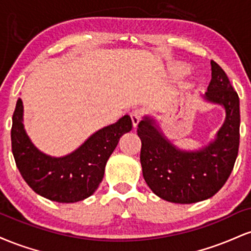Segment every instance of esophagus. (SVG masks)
<instances>
[{"label":"esophagus","mask_w":251,"mask_h":251,"mask_svg":"<svg viewBox=\"0 0 251 251\" xmlns=\"http://www.w3.org/2000/svg\"><path fill=\"white\" fill-rule=\"evenodd\" d=\"M142 117H143V112L140 111V109H134V111L131 112V119L134 127H137L138 124H139L140 120H142Z\"/></svg>","instance_id":"obj_1"}]
</instances>
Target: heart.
Instances as JSON below:
<instances>
[{
  "label": "heart",
  "instance_id": "obj_1",
  "mask_svg": "<svg viewBox=\"0 0 251 251\" xmlns=\"http://www.w3.org/2000/svg\"><path fill=\"white\" fill-rule=\"evenodd\" d=\"M174 72L176 74H183L185 70H184V67H181V66H177V67H174Z\"/></svg>",
  "mask_w": 251,
  "mask_h": 251
}]
</instances>
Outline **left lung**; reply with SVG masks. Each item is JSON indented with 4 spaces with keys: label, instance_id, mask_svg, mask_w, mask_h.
<instances>
[{
    "label": "left lung",
    "instance_id": "obj_1",
    "mask_svg": "<svg viewBox=\"0 0 251 251\" xmlns=\"http://www.w3.org/2000/svg\"><path fill=\"white\" fill-rule=\"evenodd\" d=\"M211 81L205 98L221 103L226 122L214 143L198 152L179 151L163 137L152 120L138 125L140 163L149 188L163 200L179 204L201 201L217 194L234 169L240 146V98L226 72L211 60Z\"/></svg>",
    "mask_w": 251,
    "mask_h": 251
}]
</instances>
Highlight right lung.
<instances>
[{
    "label": "right lung",
    "mask_w": 251,
    "mask_h": 251,
    "mask_svg": "<svg viewBox=\"0 0 251 251\" xmlns=\"http://www.w3.org/2000/svg\"><path fill=\"white\" fill-rule=\"evenodd\" d=\"M22 112L24 106L19 99L11 125V151L17 169L36 194L59 203H74L93 195L120 137L132 129L131 118L125 116L96 132L73 153L53 158L30 143L24 129Z\"/></svg>",
    "instance_id": "obj_1"
}]
</instances>
